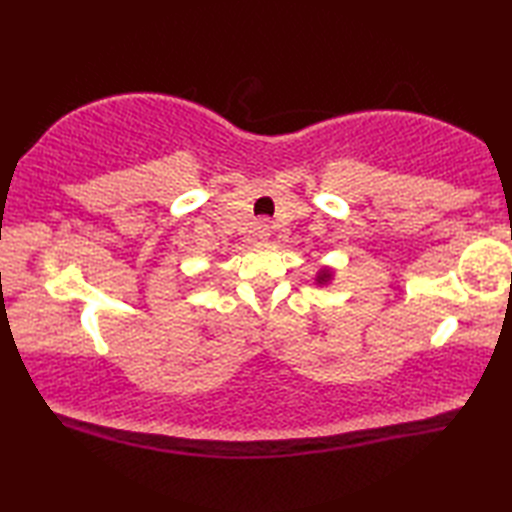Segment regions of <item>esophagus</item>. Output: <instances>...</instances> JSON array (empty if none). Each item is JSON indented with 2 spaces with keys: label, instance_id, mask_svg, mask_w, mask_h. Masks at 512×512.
I'll return each instance as SVG.
<instances>
[{
  "label": "esophagus",
  "instance_id": "obj_1",
  "mask_svg": "<svg viewBox=\"0 0 512 512\" xmlns=\"http://www.w3.org/2000/svg\"><path fill=\"white\" fill-rule=\"evenodd\" d=\"M257 233H259V237L270 235V224H268V222H259V224H257Z\"/></svg>",
  "mask_w": 512,
  "mask_h": 512
}]
</instances>
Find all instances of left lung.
<instances>
[{
	"label": "left lung",
	"mask_w": 512,
	"mask_h": 512,
	"mask_svg": "<svg viewBox=\"0 0 512 512\" xmlns=\"http://www.w3.org/2000/svg\"><path fill=\"white\" fill-rule=\"evenodd\" d=\"M330 279H332V270H330V268H323L321 273L317 275V284H319V286H328Z\"/></svg>",
	"instance_id": "8db88e82"
}]
</instances>
